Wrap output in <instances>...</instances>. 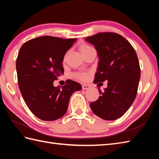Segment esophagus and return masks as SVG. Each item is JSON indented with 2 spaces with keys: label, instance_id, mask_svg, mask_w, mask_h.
Instances as JSON below:
<instances>
[{
  "label": "esophagus",
  "instance_id": "obj_1",
  "mask_svg": "<svg viewBox=\"0 0 159 159\" xmlns=\"http://www.w3.org/2000/svg\"><path fill=\"white\" fill-rule=\"evenodd\" d=\"M82 88H83V90L89 89H90V85H83L82 86Z\"/></svg>",
  "mask_w": 159,
  "mask_h": 159
}]
</instances>
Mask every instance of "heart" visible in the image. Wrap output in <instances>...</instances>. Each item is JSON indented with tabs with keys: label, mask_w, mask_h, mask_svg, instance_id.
<instances>
[{
	"label": "heart",
	"mask_w": 159,
	"mask_h": 159,
	"mask_svg": "<svg viewBox=\"0 0 159 159\" xmlns=\"http://www.w3.org/2000/svg\"><path fill=\"white\" fill-rule=\"evenodd\" d=\"M92 48H92V47L87 44H83L80 47V50L81 53L86 52L87 50H89ZM76 76L78 78V79H79L80 80H86L87 78H88V74L86 73H79V74H76Z\"/></svg>",
	"instance_id": "1"
}]
</instances>
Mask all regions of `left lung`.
<instances>
[{
    "label": "left lung",
    "mask_w": 159,
    "mask_h": 159,
    "mask_svg": "<svg viewBox=\"0 0 159 159\" xmlns=\"http://www.w3.org/2000/svg\"><path fill=\"white\" fill-rule=\"evenodd\" d=\"M97 50L99 58L95 83L107 80V87L91 109L105 120L121 117L135 99L141 70L137 53L129 42L116 33H100L85 38Z\"/></svg>",
    "instance_id": "left-lung-1"
}]
</instances>
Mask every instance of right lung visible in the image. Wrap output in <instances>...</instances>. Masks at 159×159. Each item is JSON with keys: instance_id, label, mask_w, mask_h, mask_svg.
Returning a JSON list of instances; mask_svg holds the SVG:
<instances>
[{"instance_id": "right-lung-1", "label": "right lung", "mask_w": 159, "mask_h": 159, "mask_svg": "<svg viewBox=\"0 0 159 159\" xmlns=\"http://www.w3.org/2000/svg\"><path fill=\"white\" fill-rule=\"evenodd\" d=\"M76 39L42 36L25 42L16 59L18 85L30 111L44 121L58 120L66 114L71 96L82 86L67 80L61 87L53 85L64 72L63 57Z\"/></svg>"}]
</instances>
